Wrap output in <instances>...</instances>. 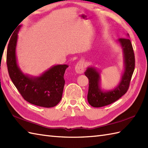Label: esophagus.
Instances as JSON below:
<instances>
[{
	"label": "esophagus",
	"mask_w": 148,
	"mask_h": 148,
	"mask_svg": "<svg viewBox=\"0 0 148 148\" xmlns=\"http://www.w3.org/2000/svg\"><path fill=\"white\" fill-rule=\"evenodd\" d=\"M75 71L78 74H82L84 71V65L83 61H79L77 63L75 67Z\"/></svg>",
	"instance_id": "1"
}]
</instances>
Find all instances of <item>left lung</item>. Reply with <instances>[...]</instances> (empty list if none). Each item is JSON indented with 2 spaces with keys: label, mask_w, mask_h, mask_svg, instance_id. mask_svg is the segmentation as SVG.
Instances as JSON below:
<instances>
[{
  "label": "left lung",
  "mask_w": 148,
  "mask_h": 148,
  "mask_svg": "<svg viewBox=\"0 0 148 148\" xmlns=\"http://www.w3.org/2000/svg\"><path fill=\"white\" fill-rule=\"evenodd\" d=\"M123 51L125 71L120 83L114 90L103 92L100 86V72L94 67H88L84 72L89 80L88 101L94 108H100L111 104L125 95L130 86L135 69V55L130 40L120 38L118 40Z\"/></svg>",
  "instance_id": "left-lung-1"
}]
</instances>
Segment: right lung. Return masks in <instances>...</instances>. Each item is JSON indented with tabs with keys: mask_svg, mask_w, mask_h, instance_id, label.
<instances>
[{
	"mask_svg": "<svg viewBox=\"0 0 148 148\" xmlns=\"http://www.w3.org/2000/svg\"><path fill=\"white\" fill-rule=\"evenodd\" d=\"M19 25L12 34L7 50V66L12 82L27 102L37 106L52 108L60 101L65 84L64 78L67 65H54L39 77L24 74L19 68L16 46Z\"/></svg>",
	"mask_w": 148,
	"mask_h": 148,
	"instance_id": "right-lung-1",
	"label": "right lung"
}]
</instances>
